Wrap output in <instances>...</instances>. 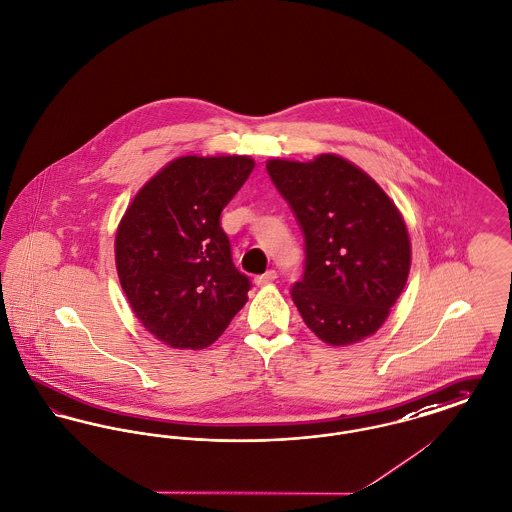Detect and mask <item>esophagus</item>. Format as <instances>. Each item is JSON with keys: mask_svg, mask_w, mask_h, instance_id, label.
I'll use <instances>...</instances> for the list:
<instances>
[{"mask_svg": "<svg viewBox=\"0 0 512 512\" xmlns=\"http://www.w3.org/2000/svg\"><path fill=\"white\" fill-rule=\"evenodd\" d=\"M275 277H277V272L275 270H268L266 273H262V275H256V285L258 287H262V285H268V283H272L275 281Z\"/></svg>", "mask_w": 512, "mask_h": 512, "instance_id": "obj_1", "label": "esophagus"}]
</instances>
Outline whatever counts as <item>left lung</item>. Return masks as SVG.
<instances>
[{
	"label": "left lung",
	"mask_w": 512,
	"mask_h": 512,
	"mask_svg": "<svg viewBox=\"0 0 512 512\" xmlns=\"http://www.w3.org/2000/svg\"><path fill=\"white\" fill-rule=\"evenodd\" d=\"M305 235V273L291 297L330 345L361 341L384 324L411 264L406 223L375 180L338 155L266 165Z\"/></svg>",
	"instance_id": "left-lung-1"
}]
</instances>
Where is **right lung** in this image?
<instances>
[{
  "instance_id": "right-lung-1",
  "label": "right lung",
  "mask_w": 512,
  "mask_h": 512,
  "mask_svg": "<svg viewBox=\"0 0 512 512\" xmlns=\"http://www.w3.org/2000/svg\"><path fill=\"white\" fill-rule=\"evenodd\" d=\"M254 169L244 155L178 157L139 192L116 233V270L137 320L176 349H204L248 301L221 211Z\"/></svg>"
}]
</instances>
